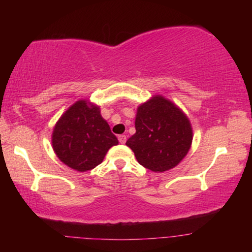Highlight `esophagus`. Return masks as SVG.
<instances>
[{"instance_id":"34e87169","label":"esophagus","mask_w":252,"mask_h":252,"mask_svg":"<svg viewBox=\"0 0 252 252\" xmlns=\"http://www.w3.org/2000/svg\"><path fill=\"white\" fill-rule=\"evenodd\" d=\"M118 140H119L120 143L124 144V143L126 142V135H124V134H122V135L118 136Z\"/></svg>"}]
</instances>
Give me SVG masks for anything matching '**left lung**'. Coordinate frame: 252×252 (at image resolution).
I'll use <instances>...</instances> for the list:
<instances>
[{"instance_id": "obj_1", "label": "left lung", "mask_w": 252, "mask_h": 252, "mask_svg": "<svg viewBox=\"0 0 252 252\" xmlns=\"http://www.w3.org/2000/svg\"><path fill=\"white\" fill-rule=\"evenodd\" d=\"M135 129L126 146L139 164L157 173L177 166L187 156L194 136L187 115L161 95L137 106Z\"/></svg>"}]
</instances>
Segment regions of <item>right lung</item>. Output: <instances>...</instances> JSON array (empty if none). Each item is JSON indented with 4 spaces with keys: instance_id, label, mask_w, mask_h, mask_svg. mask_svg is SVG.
Returning a JSON list of instances; mask_svg holds the SVG:
<instances>
[{
    "instance_id": "1",
    "label": "right lung",
    "mask_w": 252,
    "mask_h": 252,
    "mask_svg": "<svg viewBox=\"0 0 252 252\" xmlns=\"http://www.w3.org/2000/svg\"><path fill=\"white\" fill-rule=\"evenodd\" d=\"M118 143L99 106L88 99L73 103L57 120L51 134L56 156L79 172L93 170L101 164L110 148Z\"/></svg>"
}]
</instances>
